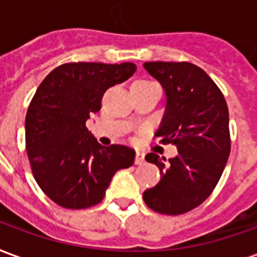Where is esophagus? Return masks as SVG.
Masks as SVG:
<instances>
[{
  "instance_id": "34e87169",
  "label": "esophagus",
  "mask_w": 257,
  "mask_h": 257,
  "mask_svg": "<svg viewBox=\"0 0 257 257\" xmlns=\"http://www.w3.org/2000/svg\"><path fill=\"white\" fill-rule=\"evenodd\" d=\"M145 162V154L140 153V151H136V157H135V164L136 165H142Z\"/></svg>"
}]
</instances>
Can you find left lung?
Instances as JSON below:
<instances>
[{"mask_svg":"<svg viewBox=\"0 0 257 257\" xmlns=\"http://www.w3.org/2000/svg\"><path fill=\"white\" fill-rule=\"evenodd\" d=\"M143 67L161 84L167 104L156 136L176 146L179 156L146 161L156 164L161 180L146 190L150 209L182 215L208 198L230 156L228 108L217 85L202 68L189 62H147Z\"/></svg>","mask_w":257,"mask_h":257,"instance_id":"left-lung-1","label":"left lung"}]
</instances>
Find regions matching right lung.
<instances>
[{
  "instance_id": "right-lung-1",
  "label": "right lung",
  "mask_w": 257,
  "mask_h": 257,
  "mask_svg": "<svg viewBox=\"0 0 257 257\" xmlns=\"http://www.w3.org/2000/svg\"><path fill=\"white\" fill-rule=\"evenodd\" d=\"M135 71L134 63H66L38 86L26 114V150L36 182L55 204H99L115 172L134 165L135 150L101 146L85 123L100 110L103 93Z\"/></svg>"
}]
</instances>
